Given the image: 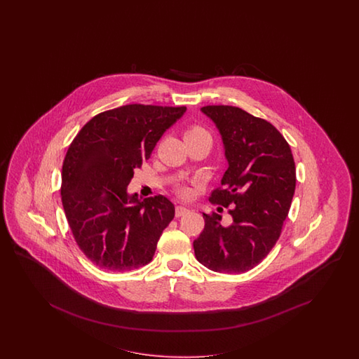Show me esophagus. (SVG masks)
Instances as JSON below:
<instances>
[{"mask_svg":"<svg viewBox=\"0 0 359 359\" xmlns=\"http://www.w3.org/2000/svg\"><path fill=\"white\" fill-rule=\"evenodd\" d=\"M187 213H189V209L183 207V205H177L176 209H175V216L176 217H182V216H184Z\"/></svg>","mask_w":359,"mask_h":359,"instance_id":"esophagus-1","label":"esophagus"}]
</instances>
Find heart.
<instances>
[{
    "mask_svg": "<svg viewBox=\"0 0 359 359\" xmlns=\"http://www.w3.org/2000/svg\"><path fill=\"white\" fill-rule=\"evenodd\" d=\"M207 131L204 130L203 128L200 126H192V128H188L184 133V138H194V137H200V135H207ZM209 135V134H208Z\"/></svg>",
    "mask_w": 359,
    "mask_h": 359,
    "instance_id": "heart-1",
    "label": "heart"
}]
</instances>
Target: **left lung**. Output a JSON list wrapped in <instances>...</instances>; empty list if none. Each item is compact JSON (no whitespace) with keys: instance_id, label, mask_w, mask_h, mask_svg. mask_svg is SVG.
I'll return each mask as SVG.
<instances>
[{"instance_id":"left-lung-1","label":"left lung","mask_w":359,"mask_h":359,"mask_svg":"<svg viewBox=\"0 0 359 359\" xmlns=\"http://www.w3.org/2000/svg\"><path fill=\"white\" fill-rule=\"evenodd\" d=\"M221 135L228 168L222 189L212 200L229 210L233 221L204 213L205 226L195 239L197 261L209 270L241 273L255 267L271 251L288 216L296 185L294 156L270 122L228 105L200 109Z\"/></svg>"}]
</instances>
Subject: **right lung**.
<instances>
[{
    "mask_svg": "<svg viewBox=\"0 0 359 359\" xmlns=\"http://www.w3.org/2000/svg\"><path fill=\"white\" fill-rule=\"evenodd\" d=\"M187 108L125 105L100 113L68 147L62 203L79 248L100 269L129 271L150 263L174 204L129 194L134 170Z\"/></svg>",
    "mask_w": 359,
    "mask_h": 359,
    "instance_id": "right-lung-1",
    "label": "right lung"
}]
</instances>
